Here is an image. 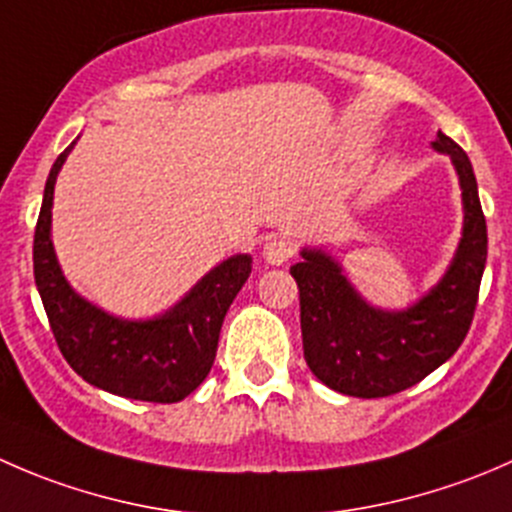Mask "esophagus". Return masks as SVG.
Returning <instances> with one entry per match:
<instances>
[{"instance_id":"1","label":"esophagus","mask_w":512,"mask_h":512,"mask_svg":"<svg viewBox=\"0 0 512 512\" xmlns=\"http://www.w3.org/2000/svg\"><path fill=\"white\" fill-rule=\"evenodd\" d=\"M265 260L270 265H285L289 257L294 255V247L287 237H272V240L265 242V250H262Z\"/></svg>"}]
</instances>
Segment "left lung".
<instances>
[{
  "mask_svg": "<svg viewBox=\"0 0 512 512\" xmlns=\"http://www.w3.org/2000/svg\"><path fill=\"white\" fill-rule=\"evenodd\" d=\"M433 151L451 156L463 198V235L446 275L406 309L366 302L324 250H302L292 265L299 287L304 359L329 389L359 399L399 394L451 359L471 329L488 230L466 151L438 131Z\"/></svg>",
  "mask_w": 512,
  "mask_h": 512,
  "instance_id": "1",
  "label": "left lung"
}]
</instances>
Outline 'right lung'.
Returning a JSON list of instances; mask_svg holds the SVG:
<instances>
[{
  "label": "right lung",
  "mask_w": 512,
  "mask_h": 512,
  "mask_svg": "<svg viewBox=\"0 0 512 512\" xmlns=\"http://www.w3.org/2000/svg\"><path fill=\"white\" fill-rule=\"evenodd\" d=\"M71 148L74 143L51 165L34 232V280L56 344L81 379L108 394L153 404L183 401L210 374L220 327L250 277L252 257H227L153 319H121L98 309L66 282L51 242L56 175Z\"/></svg>",
  "instance_id": "right-lung-1"
}]
</instances>
